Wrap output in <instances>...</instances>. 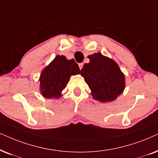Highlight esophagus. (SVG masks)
Segmentation results:
<instances>
[{
	"mask_svg": "<svg viewBox=\"0 0 158 158\" xmlns=\"http://www.w3.org/2000/svg\"><path fill=\"white\" fill-rule=\"evenodd\" d=\"M83 66H84L83 63H81V64H79V69H81L83 68Z\"/></svg>",
	"mask_w": 158,
	"mask_h": 158,
	"instance_id": "1",
	"label": "esophagus"
}]
</instances>
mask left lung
Instances as JSON below:
<instances>
[{
    "mask_svg": "<svg viewBox=\"0 0 158 158\" xmlns=\"http://www.w3.org/2000/svg\"><path fill=\"white\" fill-rule=\"evenodd\" d=\"M89 63L81 69L94 99L100 102H110L117 98L124 89L125 77L114 60L102 54L88 56Z\"/></svg>",
    "mask_w": 158,
    "mask_h": 158,
    "instance_id": "left-lung-1",
    "label": "left lung"
}]
</instances>
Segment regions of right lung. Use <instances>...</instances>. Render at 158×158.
<instances>
[{
  "mask_svg": "<svg viewBox=\"0 0 158 158\" xmlns=\"http://www.w3.org/2000/svg\"><path fill=\"white\" fill-rule=\"evenodd\" d=\"M79 73L80 69L74 60H67L64 56H56L40 75L42 94L46 98H60L71 76Z\"/></svg>",
  "mask_w": 158,
  "mask_h": 158,
  "instance_id": "right-lung-1",
  "label": "right lung"
}]
</instances>
